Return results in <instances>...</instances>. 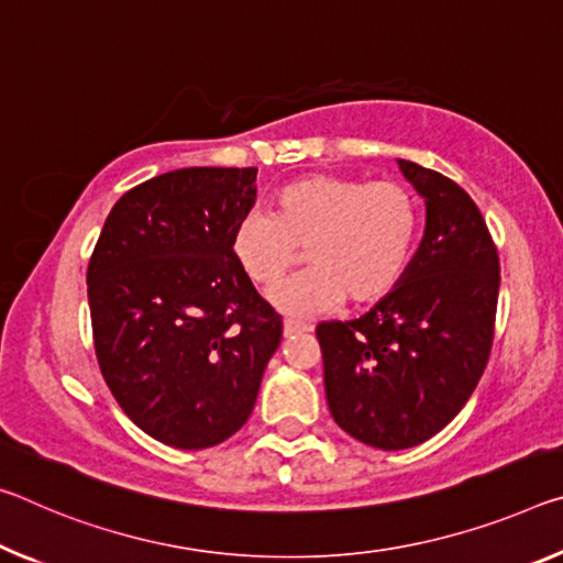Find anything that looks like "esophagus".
<instances>
[{"label":"esophagus","mask_w":563,"mask_h":563,"mask_svg":"<svg viewBox=\"0 0 563 563\" xmlns=\"http://www.w3.org/2000/svg\"><path fill=\"white\" fill-rule=\"evenodd\" d=\"M306 330H310V325L300 323V320H292V318H285V320H283V333H285V338L298 335V333H306Z\"/></svg>","instance_id":"esophagus-1"}]
</instances>
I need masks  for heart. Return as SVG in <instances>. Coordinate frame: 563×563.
<instances>
[{
    "mask_svg": "<svg viewBox=\"0 0 563 563\" xmlns=\"http://www.w3.org/2000/svg\"><path fill=\"white\" fill-rule=\"evenodd\" d=\"M421 228L410 187L396 180L308 175L273 195L271 212L235 222L233 255L250 280L275 288L300 261L308 267L273 292L285 313L316 316L341 306H371L404 278Z\"/></svg>",
    "mask_w": 563,
    "mask_h": 563,
    "instance_id": "obj_1",
    "label": "heart"
}]
</instances>
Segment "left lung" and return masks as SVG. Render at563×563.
<instances>
[{
    "mask_svg": "<svg viewBox=\"0 0 563 563\" xmlns=\"http://www.w3.org/2000/svg\"><path fill=\"white\" fill-rule=\"evenodd\" d=\"M426 198V235L404 278L355 320H323L325 398L347 435L410 449L449 426L484 376L494 345L501 265L468 192L398 159Z\"/></svg>",
    "mask_w": 563,
    "mask_h": 563,
    "instance_id": "obj_1",
    "label": "left lung"
}]
</instances>
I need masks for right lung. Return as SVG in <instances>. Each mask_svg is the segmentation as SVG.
Returning a JSON list of instances; mask_svg holds the SVG:
<instances>
[{"mask_svg":"<svg viewBox=\"0 0 563 563\" xmlns=\"http://www.w3.org/2000/svg\"><path fill=\"white\" fill-rule=\"evenodd\" d=\"M255 167H183L114 202L87 265L95 353L114 400L155 441L200 451L253 413L283 318L233 255Z\"/></svg>","mask_w":563,"mask_h":563,"instance_id":"add662e5","label":"right lung"}]
</instances>
